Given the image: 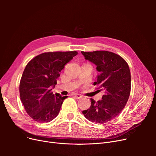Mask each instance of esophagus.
<instances>
[{
    "instance_id": "esophagus-1",
    "label": "esophagus",
    "mask_w": 156,
    "mask_h": 156,
    "mask_svg": "<svg viewBox=\"0 0 156 156\" xmlns=\"http://www.w3.org/2000/svg\"><path fill=\"white\" fill-rule=\"evenodd\" d=\"M74 96L76 97L77 98H78V99H80V98H83V96L81 95V94H74Z\"/></svg>"
}]
</instances>
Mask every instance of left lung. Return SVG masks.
Returning a JSON list of instances; mask_svg holds the SVG:
<instances>
[{"mask_svg": "<svg viewBox=\"0 0 156 156\" xmlns=\"http://www.w3.org/2000/svg\"><path fill=\"white\" fill-rule=\"evenodd\" d=\"M81 53L85 59L97 66L100 75L94 85H99L104 90L102 100L95 101L91 98L90 107L83 114L89 121L105 124L119 115L128 100L131 92L129 66L122 56L110 51Z\"/></svg>", "mask_w": 156, "mask_h": 156, "instance_id": "1", "label": "left lung"}]
</instances>
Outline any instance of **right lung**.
<instances>
[{"instance_id": "add662e5", "label": "right lung", "mask_w": 156, "mask_h": 156, "mask_svg": "<svg viewBox=\"0 0 156 156\" xmlns=\"http://www.w3.org/2000/svg\"><path fill=\"white\" fill-rule=\"evenodd\" d=\"M77 51L47 52L37 55L27 64L20 83V99L27 114L34 121L45 123L58 115L68 96L55 95L60 72L77 55Z\"/></svg>"}]
</instances>
